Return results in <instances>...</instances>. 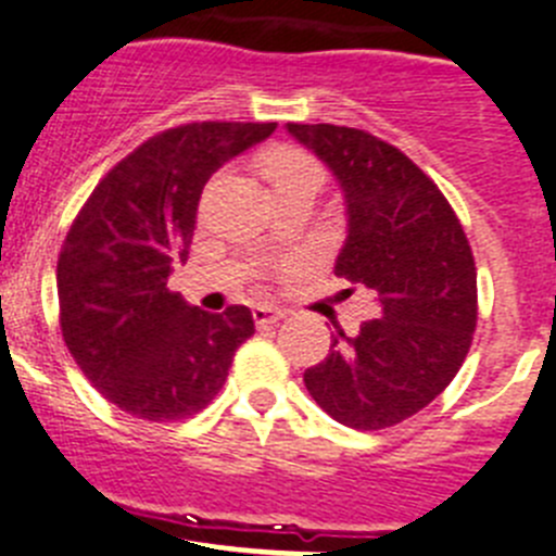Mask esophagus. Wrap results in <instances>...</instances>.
<instances>
[{"label":"esophagus","mask_w":556,"mask_h":556,"mask_svg":"<svg viewBox=\"0 0 556 556\" xmlns=\"http://www.w3.org/2000/svg\"><path fill=\"white\" fill-rule=\"evenodd\" d=\"M282 318H285L282 309L271 307V304H260V307H254V324H257L260 329L274 327V324H279Z\"/></svg>","instance_id":"1"}]
</instances>
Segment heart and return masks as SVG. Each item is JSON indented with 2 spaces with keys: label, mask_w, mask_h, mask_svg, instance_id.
I'll return each instance as SVG.
<instances>
[{
  "label": "heart",
  "mask_w": 556,
  "mask_h": 556,
  "mask_svg": "<svg viewBox=\"0 0 556 556\" xmlns=\"http://www.w3.org/2000/svg\"><path fill=\"white\" fill-rule=\"evenodd\" d=\"M266 172L271 174L274 185H277V193L304 182H324L321 166L309 154L299 152V149H274L266 157Z\"/></svg>",
  "instance_id": "b5f03b06"
}]
</instances>
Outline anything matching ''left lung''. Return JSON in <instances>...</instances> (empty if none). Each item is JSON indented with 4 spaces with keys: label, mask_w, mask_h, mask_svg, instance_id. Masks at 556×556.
Listing matches in <instances>:
<instances>
[{
    "label": "left lung",
    "mask_w": 556,
    "mask_h": 556,
    "mask_svg": "<svg viewBox=\"0 0 556 556\" xmlns=\"http://www.w3.org/2000/svg\"><path fill=\"white\" fill-rule=\"evenodd\" d=\"M288 132L338 179L346 241L334 274L377 293L379 318L304 371L309 396L343 427H393L438 399L477 329V268L463 224L438 185L396 147L334 124Z\"/></svg>",
    "instance_id": "8db88e82"
}]
</instances>
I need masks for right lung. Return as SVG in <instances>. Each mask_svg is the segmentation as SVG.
I'll list each match as a JSON object with an SVG mask.
<instances>
[{"instance_id": "right-lung-1", "label": "right lung", "mask_w": 556, "mask_h": 556, "mask_svg": "<svg viewBox=\"0 0 556 556\" xmlns=\"http://www.w3.org/2000/svg\"><path fill=\"white\" fill-rule=\"evenodd\" d=\"M277 124L166 129L93 188L58 260L60 329L88 382L143 421H177L224 388L252 309L207 313L168 290L188 260L204 185Z\"/></svg>"}]
</instances>
